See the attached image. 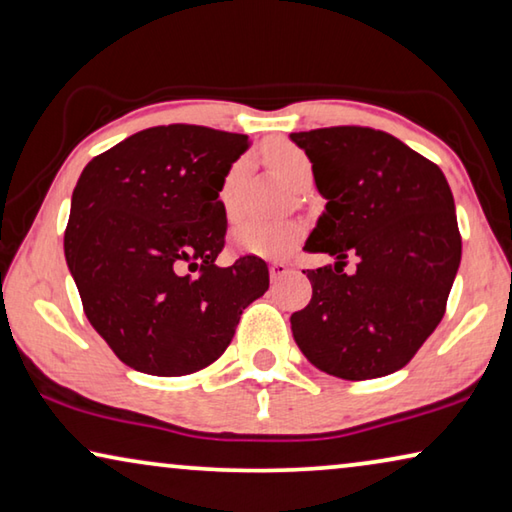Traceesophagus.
<instances>
[{
  "mask_svg": "<svg viewBox=\"0 0 512 512\" xmlns=\"http://www.w3.org/2000/svg\"><path fill=\"white\" fill-rule=\"evenodd\" d=\"M287 273H289V264H285V262H273L269 266V276H271L273 282L280 280V278H285Z\"/></svg>",
  "mask_w": 512,
  "mask_h": 512,
  "instance_id": "34e87169",
  "label": "esophagus"
}]
</instances>
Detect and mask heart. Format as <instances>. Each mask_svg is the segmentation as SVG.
I'll return each instance as SVG.
<instances>
[{
	"mask_svg": "<svg viewBox=\"0 0 512 512\" xmlns=\"http://www.w3.org/2000/svg\"><path fill=\"white\" fill-rule=\"evenodd\" d=\"M269 165L276 170L289 186L296 190L312 183V160L301 147L289 142H273L264 149ZM248 170L246 158H236L227 167L218 188L220 207L227 216H236L239 211V188L243 174ZM303 239V225L296 220H262V218H243L232 230V243L239 253L264 257V259H282L294 253Z\"/></svg>",
	"mask_w": 512,
	"mask_h": 512,
	"instance_id": "heart-1",
	"label": "heart"
}]
</instances>
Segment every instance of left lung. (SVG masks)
<instances>
[{"mask_svg":"<svg viewBox=\"0 0 512 512\" xmlns=\"http://www.w3.org/2000/svg\"><path fill=\"white\" fill-rule=\"evenodd\" d=\"M292 140L326 197L305 250L338 259L308 271L312 299L289 319L296 345L333 377L391 375L446 312L462 257L451 186L439 165L375 128H317ZM349 256L354 274L344 273Z\"/></svg>","mask_w":512,"mask_h":512,"instance_id":"left-lung-1","label":"left lung"}]
</instances>
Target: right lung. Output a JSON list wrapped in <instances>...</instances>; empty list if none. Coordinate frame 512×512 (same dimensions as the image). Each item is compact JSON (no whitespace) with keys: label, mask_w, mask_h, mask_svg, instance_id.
<instances>
[{"label":"right lung","mask_w":512,"mask_h":512,"mask_svg":"<svg viewBox=\"0 0 512 512\" xmlns=\"http://www.w3.org/2000/svg\"><path fill=\"white\" fill-rule=\"evenodd\" d=\"M246 144L207 126H154L82 170L66 264L89 324L133 370L181 377L207 368L269 289L264 259L216 264L227 234L218 188Z\"/></svg>","instance_id":"right-lung-1"}]
</instances>
